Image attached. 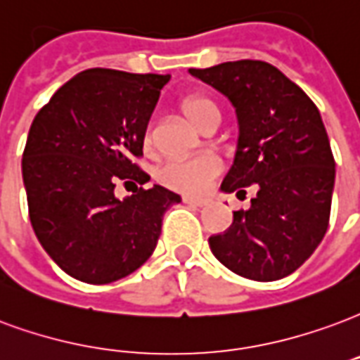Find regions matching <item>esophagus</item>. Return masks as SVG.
<instances>
[{"label":"esophagus","instance_id":"1","mask_svg":"<svg viewBox=\"0 0 360 360\" xmlns=\"http://www.w3.org/2000/svg\"><path fill=\"white\" fill-rule=\"evenodd\" d=\"M183 202H185V204H191V206H196V207L207 206L206 198H191V196H185V198H183Z\"/></svg>","mask_w":360,"mask_h":360}]
</instances>
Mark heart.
<instances>
[{
    "mask_svg": "<svg viewBox=\"0 0 360 360\" xmlns=\"http://www.w3.org/2000/svg\"><path fill=\"white\" fill-rule=\"evenodd\" d=\"M183 112L193 122L194 126L200 129L212 122L219 120L217 106L206 97H188L183 101ZM153 143V133L150 127L145 133V145ZM223 164L219 158L204 154V156H194V158H172L164 162L158 167L156 177L164 187L185 194H200L204 193L215 177H219Z\"/></svg>",
    "mask_w": 360,
    "mask_h": 360,
    "instance_id": "obj_1",
    "label": "heart"
}]
</instances>
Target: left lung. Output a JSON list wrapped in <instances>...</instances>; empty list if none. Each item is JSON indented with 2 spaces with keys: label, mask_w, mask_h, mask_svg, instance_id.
Wrapping results in <instances>:
<instances>
[{
  "label": "left lung",
  "mask_w": 360,
  "mask_h": 360,
  "mask_svg": "<svg viewBox=\"0 0 360 360\" xmlns=\"http://www.w3.org/2000/svg\"><path fill=\"white\" fill-rule=\"evenodd\" d=\"M233 103L238 118L234 162L223 193L246 194L257 185L248 210L233 225L210 236V250L244 278L271 282L302 267L328 229L336 162L315 103L276 66L233 60L191 68Z\"/></svg>",
  "instance_id": "1"
}]
</instances>
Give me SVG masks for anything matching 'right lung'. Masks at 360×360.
I'll return each mask as SVG.
<instances>
[{
    "label": "right lung",
    "mask_w": 360,
    "mask_h": 360,
    "mask_svg": "<svg viewBox=\"0 0 360 360\" xmlns=\"http://www.w3.org/2000/svg\"><path fill=\"white\" fill-rule=\"evenodd\" d=\"M169 74L89 68L68 79L36 114L22 154L32 229L66 275L108 284L153 255L166 210L179 194L154 185L124 200L114 188L150 179L146 126Z\"/></svg>",
    "instance_id": "add662e5"
}]
</instances>
